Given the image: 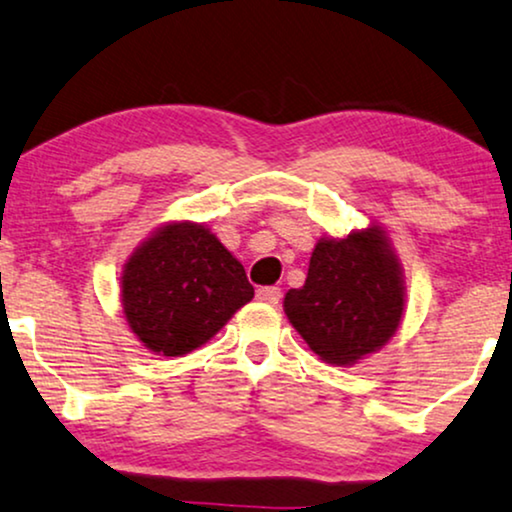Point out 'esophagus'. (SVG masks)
Wrapping results in <instances>:
<instances>
[{"label":"esophagus","mask_w":512,"mask_h":512,"mask_svg":"<svg viewBox=\"0 0 512 512\" xmlns=\"http://www.w3.org/2000/svg\"><path fill=\"white\" fill-rule=\"evenodd\" d=\"M257 300L264 302V304H278L281 302V290L274 288V286H264L257 290Z\"/></svg>","instance_id":"obj_1"}]
</instances>
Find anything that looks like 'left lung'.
<instances>
[{
    "label": "left lung",
    "mask_w": 512,
    "mask_h": 512,
    "mask_svg": "<svg viewBox=\"0 0 512 512\" xmlns=\"http://www.w3.org/2000/svg\"><path fill=\"white\" fill-rule=\"evenodd\" d=\"M404 276L383 226L345 238H321L307 281L283 297L288 321L314 354L354 366L397 333L404 316Z\"/></svg>",
    "instance_id": "left-lung-1"
}]
</instances>
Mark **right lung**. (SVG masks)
Instances as JSON below:
<instances>
[{
  "mask_svg": "<svg viewBox=\"0 0 512 512\" xmlns=\"http://www.w3.org/2000/svg\"><path fill=\"white\" fill-rule=\"evenodd\" d=\"M120 293L129 331L144 347L184 357L215 338L255 288L210 229L170 222L129 255Z\"/></svg>",
  "mask_w": 512,
  "mask_h": 512,
  "instance_id": "obj_1",
  "label": "right lung"
}]
</instances>
